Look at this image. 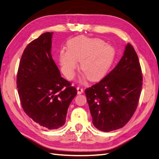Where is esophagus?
Masks as SVG:
<instances>
[{"mask_svg": "<svg viewBox=\"0 0 159 159\" xmlns=\"http://www.w3.org/2000/svg\"><path fill=\"white\" fill-rule=\"evenodd\" d=\"M77 94H78V95H81V94H82L84 93V90L82 88H80V87H77Z\"/></svg>", "mask_w": 159, "mask_h": 159, "instance_id": "esophagus-1", "label": "esophagus"}]
</instances>
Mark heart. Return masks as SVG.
Instances as JSON below:
<instances>
[{
  "label": "heart",
  "instance_id": "1",
  "mask_svg": "<svg viewBox=\"0 0 159 159\" xmlns=\"http://www.w3.org/2000/svg\"><path fill=\"white\" fill-rule=\"evenodd\" d=\"M68 50H61L59 61L62 73L67 78L74 76L81 61V69L90 81L104 77L114 61L116 51L112 45L100 38L77 36L67 43Z\"/></svg>",
  "mask_w": 159,
  "mask_h": 159
}]
</instances>
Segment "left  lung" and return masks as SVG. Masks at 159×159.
I'll return each instance as SVG.
<instances>
[{
  "mask_svg": "<svg viewBox=\"0 0 159 159\" xmlns=\"http://www.w3.org/2000/svg\"><path fill=\"white\" fill-rule=\"evenodd\" d=\"M142 81L138 56L128 43L115 69L85 90L94 126L103 132L124 127L137 108Z\"/></svg>",
  "mask_w": 159,
  "mask_h": 159,
  "instance_id": "8db88e82",
  "label": "left lung"
}]
</instances>
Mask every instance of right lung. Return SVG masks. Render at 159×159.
I'll return each mask as SVG.
<instances>
[{"instance_id": "add662e5", "label": "right lung", "mask_w": 159, "mask_h": 159, "mask_svg": "<svg viewBox=\"0 0 159 159\" xmlns=\"http://www.w3.org/2000/svg\"><path fill=\"white\" fill-rule=\"evenodd\" d=\"M53 32H47L25 48L17 73L18 93L26 114L49 129L66 122L77 89L60 75L51 56Z\"/></svg>"}]
</instances>
